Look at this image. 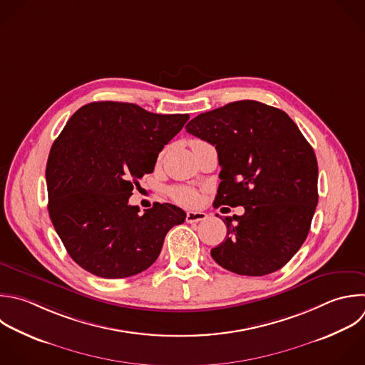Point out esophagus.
Returning <instances> with one entry per match:
<instances>
[{"instance_id": "34e87169", "label": "esophagus", "mask_w": 365, "mask_h": 365, "mask_svg": "<svg viewBox=\"0 0 365 365\" xmlns=\"http://www.w3.org/2000/svg\"><path fill=\"white\" fill-rule=\"evenodd\" d=\"M207 218V214L202 212V211H188L187 212V222H198V221H204Z\"/></svg>"}]
</instances>
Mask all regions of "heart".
Listing matches in <instances>:
<instances>
[{
	"label": "heart",
	"mask_w": 365,
	"mask_h": 365,
	"mask_svg": "<svg viewBox=\"0 0 365 365\" xmlns=\"http://www.w3.org/2000/svg\"><path fill=\"white\" fill-rule=\"evenodd\" d=\"M170 195L173 197V200H175L180 204L184 205H191L195 202L197 200V194L194 190H191L190 187H184V185H177L173 187L170 190Z\"/></svg>",
	"instance_id": "heart-1"
}]
</instances>
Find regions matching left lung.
Returning <instances> with one entry per match:
<instances>
[{
    "label": "left lung",
    "mask_w": 365,
    "mask_h": 365,
    "mask_svg": "<svg viewBox=\"0 0 365 365\" xmlns=\"http://www.w3.org/2000/svg\"><path fill=\"white\" fill-rule=\"evenodd\" d=\"M187 133L215 145L221 165L214 204L244 207L225 217L211 250L222 268L261 277L284 267L305 241L318 202L312 147L281 110L242 100L202 113Z\"/></svg>",
    "instance_id": "1"
}]
</instances>
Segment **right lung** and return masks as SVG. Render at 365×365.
I'll use <instances>...</instances> for the list:
<instances>
[{
	"label": "right lung",
	"instance_id": "1",
	"mask_svg": "<svg viewBox=\"0 0 365 365\" xmlns=\"http://www.w3.org/2000/svg\"><path fill=\"white\" fill-rule=\"evenodd\" d=\"M188 118L98 101L68 120L47 161L48 212L67 252L86 271L135 275L158 258L167 232L184 222L185 212L173 204L158 202L140 215L128 198Z\"/></svg>",
	"mask_w": 365,
	"mask_h": 365
}]
</instances>
